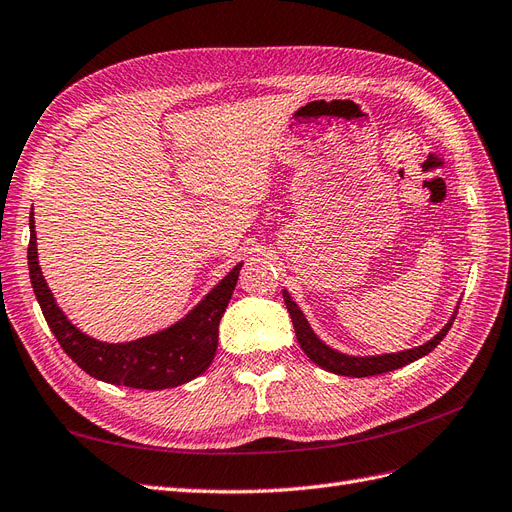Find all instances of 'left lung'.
<instances>
[{
	"label": "left lung",
	"mask_w": 512,
	"mask_h": 512,
	"mask_svg": "<svg viewBox=\"0 0 512 512\" xmlns=\"http://www.w3.org/2000/svg\"><path fill=\"white\" fill-rule=\"evenodd\" d=\"M283 298H285V304H287V311L291 315V321H294L296 339H298L300 347L304 349V354L309 356L317 364V367L326 369L330 373H337V375H347V377H369V375L388 373V371H394V369H401V367H405V364H410V362H414L422 356H427L429 352H433L437 345H440V341L446 337V332L450 330L452 321H455V317H457V315H452L448 324L425 345L407 349V352H399V354L358 358V356H345L341 352H334V349H330L326 343H321L317 339V334L311 330L309 321H306V317L298 309V304L291 300L287 291H283Z\"/></svg>",
	"instance_id": "1"
}]
</instances>
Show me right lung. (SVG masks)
Wrapping results in <instances>:
<instances>
[{
  "instance_id": "obj_1",
  "label": "right lung",
  "mask_w": 512,
  "mask_h": 512,
  "mask_svg": "<svg viewBox=\"0 0 512 512\" xmlns=\"http://www.w3.org/2000/svg\"><path fill=\"white\" fill-rule=\"evenodd\" d=\"M29 279L55 339L79 367L100 382L163 390L191 382L206 371L218 347V324L238 283L242 264L233 268L195 309L171 328L130 343H102L75 328L55 304L38 266L34 216H29Z\"/></svg>"
}]
</instances>
